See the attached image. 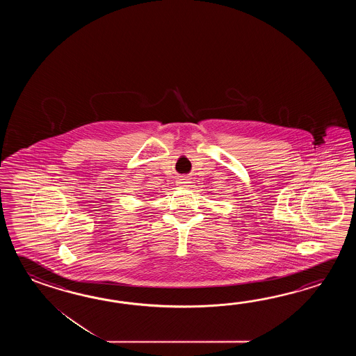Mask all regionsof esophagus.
I'll list each match as a JSON object with an SVG mask.
<instances>
[{
    "label": "esophagus",
    "mask_w": 356,
    "mask_h": 356,
    "mask_svg": "<svg viewBox=\"0 0 356 356\" xmlns=\"http://www.w3.org/2000/svg\"><path fill=\"white\" fill-rule=\"evenodd\" d=\"M189 179L187 177H181L179 179H178V184L181 186V187H187L188 186Z\"/></svg>",
    "instance_id": "esophagus-1"
}]
</instances>
